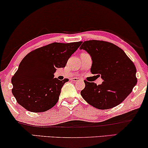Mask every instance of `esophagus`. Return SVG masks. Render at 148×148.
Listing matches in <instances>:
<instances>
[{
	"instance_id": "1",
	"label": "esophagus",
	"mask_w": 148,
	"mask_h": 148,
	"mask_svg": "<svg viewBox=\"0 0 148 148\" xmlns=\"http://www.w3.org/2000/svg\"><path fill=\"white\" fill-rule=\"evenodd\" d=\"M71 81H73V82H78L79 80V79L77 78V77H74V78L71 79Z\"/></svg>"
}]
</instances>
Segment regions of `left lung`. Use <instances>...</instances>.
<instances>
[{"label": "left lung", "mask_w": 148, "mask_h": 148, "mask_svg": "<svg viewBox=\"0 0 148 148\" xmlns=\"http://www.w3.org/2000/svg\"><path fill=\"white\" fill-rule=\"evenodd\" d=\"M91 56L90 71L101 75V85L84 81L81 91L84 99L99 109H108L120 104L137 82L136 67L122 49L112 43L98 40L84 41L80 47Z\"/></svg>", "instance_id": "8db88e82"}]
</instances>
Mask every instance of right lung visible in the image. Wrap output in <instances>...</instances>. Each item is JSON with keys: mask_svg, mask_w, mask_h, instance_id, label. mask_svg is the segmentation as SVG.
<instances>
[{"mask_svg": "<svg viewBox=\"0 0 148 148\" xmlns=\"http://www.w3.org/2000/svg\"><path fill=\"white\" fill-rule=\"evenodd\" d=\"M82 42L52 43L30 51L11 78L12 93L18 104L32 112H44L56 104L69 79L53 78L57 68L66 66Z\"/></svg>", "mask_w": 148, "mask_h": 148, "instance_id": "right-lung-1", "label": "right lung"}]
</instances>
